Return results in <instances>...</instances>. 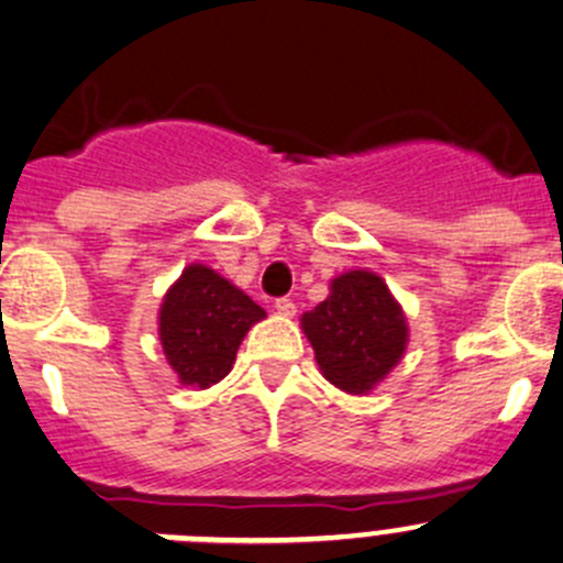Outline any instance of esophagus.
<instances>
[{"mask_svg":"<svg viewBox=\"0 0 563 563\" xmlns=\"http://www.w3.org/2000/svg\"><path fill=\"white\" fill-rule=\"evenodd\" d=\"M273 309H276L282 318H292V314H296V303H292L290 298H278L276 307H273Z\"/></svg>","mask_w":563,"mask_h":563,"instance_id":"obj_1","label":"esophagus"}]
</instances>
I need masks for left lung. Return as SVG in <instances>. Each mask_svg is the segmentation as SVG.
I'll use <instances>...</instances> for the list:
<instances>
[{"label":"left lung","instance_id":"1","mask_svg":"<svg viewBox=\"0 0 563 563\" xmlns=\"http://www.w3.org/2000/svg\"><path fill=\"white\" fill-rule=\"evenodd\" d=\"M301 329L325 382L347 395L373 393L409 345L404 307L365 267L331 278L329 298L301 314Z\"/></svg>","mask_w":563,"mask_h":563}]
</instances>
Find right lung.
<instances>
[{"instance_id":"obj_1","label":"right lung","mask_w":563,"mask_h":563,"mask_svg":"<svg viewBox=\"0 0 563 563\" xmlns=\"http://www.w3.org/2000/svg\"><path fill=\"white\" fill-rule=\"evenodd\" d=\"M265 309L212 267L192 262L163 296L157 334L181 387L207 389L229 376L238 347Z\"/></svg>"}]
</instances>
